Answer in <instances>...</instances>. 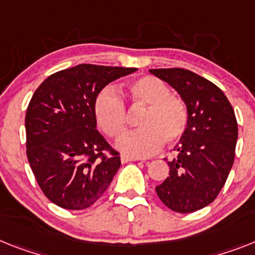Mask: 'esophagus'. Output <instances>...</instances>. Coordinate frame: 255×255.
<instances>
[{"label": "esophagus", "mask_w": 255, "mask_h": 255, "mask_svg": "<svg viewBox=\"0 0 255 255\" xmlns=\"http://www.w3.org/2000/svg\"><path fill=\"white\" fill-rule=\"evenodd\" d=\"M121 160H122V163H127V162H132V160H138V158L128 157V155H122Z\"/></svg>", "instance_id": "esophagus-1"}]
</instances>
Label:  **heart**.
I'll return each instance as SVG.
<instances>
[{
  "label": "heart",
  "instance_id": "obj_1",
  "mask_svg": "<svg viewBox=\"0 0 255 255\" xmlns=\"http://www.w3.org/2000/svg\"><path fill=\"white\" fill-rule=\"evenodd\" d=\"M126 95L133 109L144 108L137 118L140 129L129 132L119 141V149L133 157H144L157 150L160 144H174L188 127L189 114L185 102L171 95L166 83L155 76H142L131 81ZM98 126L110 138H119L127 128V110L113 89L106 88L95 100Z\"/></svg>",
  "mask_w": 255,
  "mask_h": 255
}]
</instances>
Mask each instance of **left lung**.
<instances>
[{"label": "left lung", "instance_id": "left-lung-1", "mask_svg": "<svg viewBox=\"0 0 255 255\" xmlns=\"http://www.w3.org/2000/svg\"><path fill=\"white\" fill-rule=\"evenodd\" d=\"M185 102L188 127L168 160L170 174L155 187L159 200L176 213L204 209L218 197L235 160L237 121L220 88L184 68H154Z\"/></svg>", "mask_w": 255, "mask_h": 255}]
</instances>
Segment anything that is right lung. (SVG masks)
Listing matches in <instances>:
<instances>
[{"mask_svg": "<svg viewBox=\"0 0 255 255\" xmlns=\"http://www.w3.org/2000/svg\"><path fill=\"white\" fill-rule=\"evenodd\" d=\"M137 68L78 65L50 75L25 114L27 158L42 193L57 206L84 210L108 189L121 157L96 129L95 100Z\"/></svg>", "mask_w": 255, "mask_h": 255, "instance_id": "add662e5", "label": "right lung"}]
</instances>
